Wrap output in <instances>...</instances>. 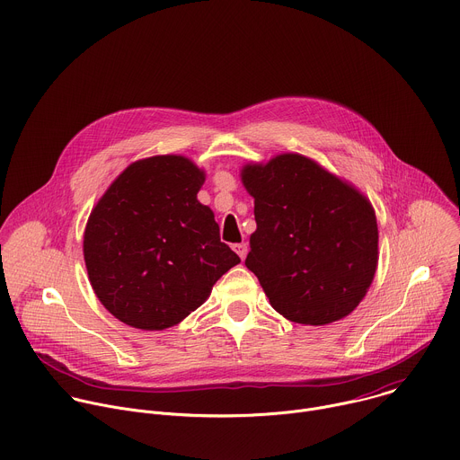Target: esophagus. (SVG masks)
<instances>
[{"label":"esophagus","mask_w":460,"mask_h":460,"mask_svg":"<svg viewBox=\"0 0 460 460\" xmlns=\"http://www.w3.org/2000/svg\"><path fill=\"white\" fill-rule=\"evenodd\" d=\"M233 249H234V252H236L242 260L247 256V243H245V242H242V243H234V245H233Z\"/></svg>","instance_id":"obj_1"}]
</instances>
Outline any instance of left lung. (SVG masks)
<instances>
[{
    "instance_id": "left-lung-1",
    "label": "left lung",
    "mask_w": 460,
    "mask_h": 460,
    "mask_svg": "<svg viewBox=\"0 0 460 460\" xmlns=\"http://www.w3.org/2000/svg\"><path fill=\"white\" fill-rule=\"evenodd\" d=\"M242 181L256 220L245 266L271 305L309 325L349 314L378 261L376 218L366 196L300 155L247 165Z\"/></svg>"
}]
</instances>
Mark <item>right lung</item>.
<instances>
[{"instance_id": "add662e5", "label": "right lung", "mask_w": 460, "mask_h": 460, "mask_svg": "<svg viewBox=\"0 0 460 460\" xmlns=\"http://www.w3.org/2000/svg\"><path fill=\"white\" fill-rule=\"evenodd\" d=\"M204 172L183 156L128 165L93 209L84 256L91 286L118 320L165 330L209 296L240 258L196 200Z\"/></svg>"}]
</instances>
